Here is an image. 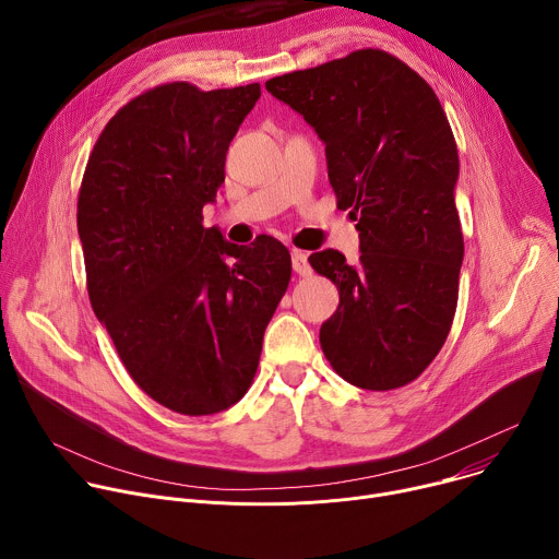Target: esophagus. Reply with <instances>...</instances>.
Segmentation results:
<instances>
[{
	"label": "esophagus",
	"mask_w": 559,
	"mask_h": 559,
	"mask_svg": "<svg viewBox=\"0 0 559 559\" xmlns=\"http://www.w3.org/2000/svg\"><path fill=\"white\" fill-rule=\"evenodd\" d=\"M292 267H294V272L300 274V276H309V274H311L307 254L300 252V250H294V252H292Z\"/></svg>",
	"instance_id": "34e87169"
}]
</instances>
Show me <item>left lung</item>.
<instances>
[{
	"instance_id": "1",
	"label": "left lung",
	"mask_w": 559,
	"mask_h": 559,
	"mask_svg": "<svg viewBox=\"0 0 559 559\" xmlns=\"http://www.w3.org/2000/svg\"><path fill=\"white\" fill-rule=\"evenodd\" d=\"M265 88L321 136L336 203L358 221V265L336 250L309 257L341 294L321 328L325 358L360 389L405 386L442 349L457 305L464 238L449 119L425 79L378 48Z\"/></svg>"
}]
</instances>
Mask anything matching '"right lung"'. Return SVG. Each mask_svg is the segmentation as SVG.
<instances>
[{"instance_id":"add662e5","label":"right lung","mask_w":559,"mask_h":559,"mask_svg":"<svg viewBox=\"0 0 559 559\" xmlns=\"http://www.w3.org/2000/svg\"><path fill=\"white\" fill-rule=\"evenodd\" d=\"M259 97V84L205 93L186 82L134 97L106 123L79 190L91 305L132 380L183 416L248 393L292 278L276 238L238 248L203 227Z\"/></svg>"}]
</instances>
